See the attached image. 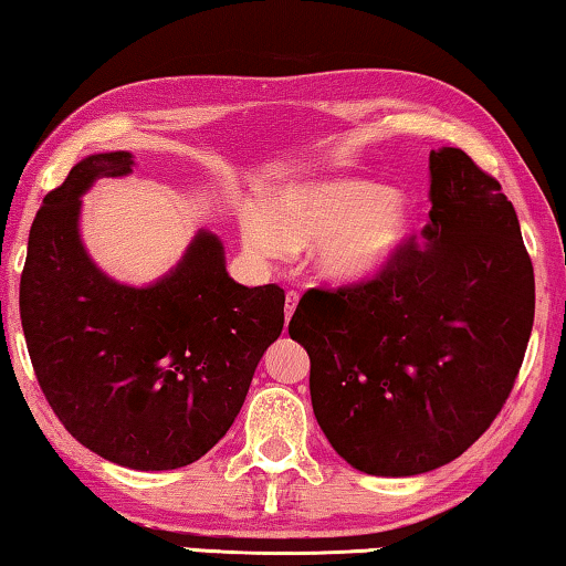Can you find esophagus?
<instances>
[{
    "label": "esophagus",
    "mask_w": 566,
    "mask_h": 566,
    "mask_svg": "<svg viewBox=\"0 0 566 566\" xmlns=\"http://www.w3.org/2000/svg\"><path fill=\"white\" fill-rule=\"evenodd\" d=\"M298 298H301V295L295 293V291H289V293H285V318H291V316H293L295 306H298Z\"/></svg>",
    "instance_id": "obj_1"
}]
</instances>
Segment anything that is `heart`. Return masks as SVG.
I'll return each instance as SVG.
<instances>
[{"instance_id": "obj_1", "label": "heart", "mask_w": 566, "mask_h": 566, "mask_svg": "<svg viewBox=\"0 0 566 566\" xmlns=\"http://www.w3.org/2000/svg\"><path fill=\"white\" fill-rule=\"evenodd\" d=\"M417 230L410 199L387 185L356 177L308 179L277 192L268 210L242 214L248 248L283 258L316 242L318 271L336 281H367L402 253Z\"/></svg>"}]
</instances>
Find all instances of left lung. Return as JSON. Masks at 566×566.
<instances>
[{"label":"left lung","instance_id":"8db88e82","mask_svg":"<svg viewBox=\"0 0 566 566\" xmlns=\"http://www.w3.org/2000/svg\"><path fill=\"white\" fill-rule=\"evenodd\" d=\"M430 224L371 281L313 289L289 334L332 448L369 475L463 455L501 412L534 326L514 205L465 151H430Z\"/></svg>","mask_w":566,"mask_h":566}]
</instances>
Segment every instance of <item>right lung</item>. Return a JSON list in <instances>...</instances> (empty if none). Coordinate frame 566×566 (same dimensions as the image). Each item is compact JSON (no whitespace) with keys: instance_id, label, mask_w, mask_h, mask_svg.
<instances>
[{"instance_id":"add662e5","label":"right lung","mask_w":566,"mask_h":566,"mask_svg":"<svg viewBox=\"0 0 566 566\" xmlns=\"http://www.w3.org/2000/svg\"><path fill=\"white\" fill-rule=\"evenodd\" d=\"M128 151L93 154L42 199L20 281V316L42 395L73 438L134 471H174L214 448L283 332L275 283H234L217 234L134 289L88 258L77 230L95 179L126 177Z\"/></svg>"}]
</instances>
